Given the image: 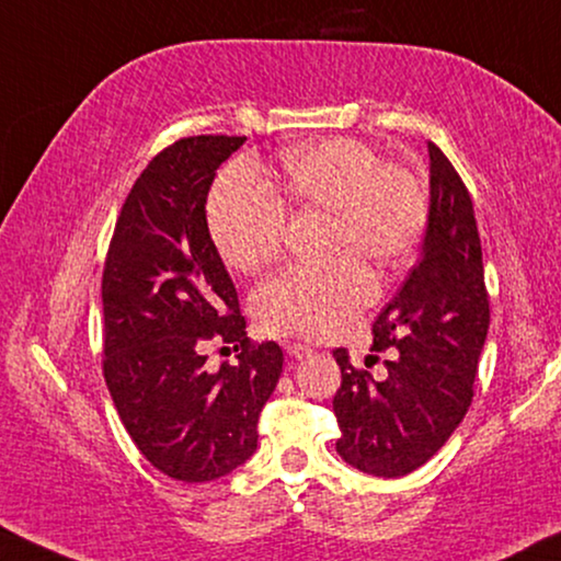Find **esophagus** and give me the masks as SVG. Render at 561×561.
<instances>
[{
    "label": "esophagus",
    "instance_id": "obj_1",
    "mask_svg": "<svg viewBox=\"0 0 561 561\" xmlns=\"http://www.w3.org/2000/svg\"><path fill=\"white\" fill-rule=\"evenodd\" d=\"M287 353H289L291 357H297V360H305V357L312 355L314 350L309 347V345H302V342H289V345H287Z\"/></svg>",
    "mask_w": 561,
    "mask_h": 561
}]
</instances>
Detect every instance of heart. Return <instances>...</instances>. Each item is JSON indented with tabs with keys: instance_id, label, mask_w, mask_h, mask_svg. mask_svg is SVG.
<instances>
[{
	"instance_id": "obj_1",
	"label": "heart",
	"mask_w": 561,
	"mask_h": 561,
	"mask_svg": "<svg viewBox=\"0 0 561 561\" xmlns=\"http://www.w3.org/2000/svg\"><path fill=\"white\" fill-rule=\"evenodd\" d=\"M282 188L295 204L334 214V252H355L390 266L403 262L428 219L421 181L357 138H324L289 148L279 161ZM208 231L224 262L254 272L282 249L287 206L252 169H231L216 181L206 206ZM375 277L355 254L328 266H289L264 282L254 309L266 332L330 337L373 302Z\"/></svg>"
}]
</instances>
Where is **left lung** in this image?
I'll list each match as a JSON object with an SVG mask.
<instances>
[{
  "instance_id": "1",
  "label": "left lung",
  "mask_w": 561,
  "mask_h": 561,
  "mask_svg": "<svg viewBox=\"0 0 561 561\" xmlns=\"http://www.w3.org/2000/svg\"><path fill=\"white\" fill-rule=\"evenodd\" d=\"M431 206L421 256L373 324V350L388 375L375 380L334 350L342 382L332 408L337 454L357 471L398 479L421 468L458 428L473 398V378L489 332V291L473 201L436 144ZM373 357V355H370Z\"/></svg>"
}]
</instances>
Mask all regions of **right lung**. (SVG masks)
Here are the masks:
<instances>
[{"label":"right lung","instance_id":"1","mask_svg":"<svg viewBox=\"0 0 561 561\" xmlns=\"http://www.w3.org/2000/svg\"><path fill=\"white\" fill-rule=\"evenodd\" d=\"M247 136H191L133 183L103 270V375L113 403L158 471L221 479L256 450L259 413L277 388L282 347L252 345L237 287L206 224L216 169ZM242 347L211 374L206 341Z\"/></svg>","mask_w":561,"mask_h":561}]
</instances>
